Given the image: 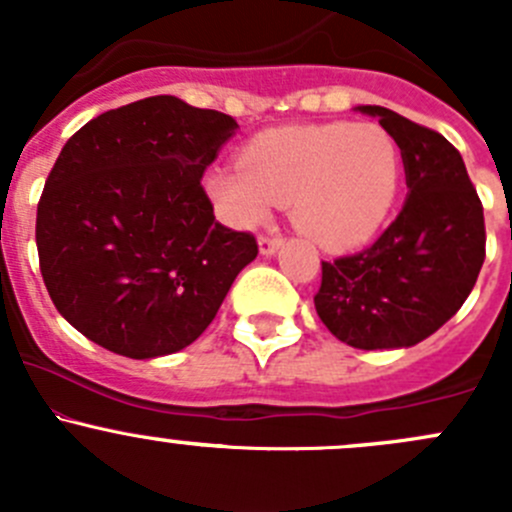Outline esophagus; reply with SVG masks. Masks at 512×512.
<instances>
[{
	"label": "esophagus",
	"mask_w": 512,
	"mask_h": 512,
	"mask_svg": "<svg viewBox=\"0 0 512 512\" xmlns=\"http://www.w3.org/2000/svg\"><path fill=\"white\" fill-rule=\"evenodd\" d=\"M282 242H285V240H282L280 235H260L257 245H260L262 255H275V252L280 250Z\"/></svg>",
	"instance_id": "34e87169"
}]
</instances>
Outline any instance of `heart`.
I'll list each match as a JSON object with an SVG mask.
<instances>
[{
    "mask_svg": "<svg viewBox=\"0 0 512 512\" xmlns=\"http://www.w3.org/2000/svg\"><path fill=\"white\" fill-rule=\"evenodd\" d=\"M401 183V148L379 123H314L272 128L240 153V168L205 180L220 213L255 227L272 205L292 203L299 232L324 250L344 252L379 232Z\"/></svg>",
    "mask_w": 512,
    "mask_h": 512,
    "instance_id": "heart-1",
    "label": "heart"
}]
</instances>
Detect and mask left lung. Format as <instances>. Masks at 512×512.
<instances>
[{"label":"left lung","mask_w":512,"mask_h":512,"mask_svg":"<svg viewBox=\"0 0 512 512\" xmlns=\"http://www.w3.org/2000/svg\"><path fill=\"white\" fill-rule=\"evenodd\" d=\"M379 118L401 148L409 195L374 245L322 262L314 307L354 349L414 347L441 329L471 294L485 260L483 205L461 153L426 126L384 106Z\"/></svg>","instance_id":"left-lung-1"}]
</instances>
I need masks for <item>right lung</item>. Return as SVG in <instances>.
<instances>
[{"label": "right lung", "mask_w": 512, "mask_h": 512, "mask_svg": "<svg viewBox=\"0 0 512 512\" xmlns=\"http://www.w3.org/2000/svg\"><path fill=\"white\" fill-rule=\"evenodd\" d=\"M237 123L175 96L101 113L66 141L36 208V250L61 317L128 359L185 349L257 257L200 185Z\"/></svg>", "instance_id": "1"}]
</instances>
